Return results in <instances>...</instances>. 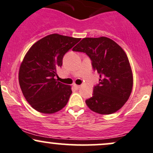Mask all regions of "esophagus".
<instances>
[{"instance_id": "esophagus-1", "label": "esophagus", "mask_w": 153, "mask_h": 153, "mask_svg": "<svg viewBox=\"0 0 153 153\" xmlns=\"http://www.w3.org/2000/svg\"><path fill=\"white\" fill-rule=\"evenodd\" d=\"M73 86L75 87V88H77V89H78V88H80V85H77V84H74Z\"/></svg>"}]
</instances>
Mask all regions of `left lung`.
Masks as SVG:
<instances>
[{
    "mask_svg": "<svg viewBox=\"0 0 153 153\" xmlns=\"http://www.w3.org/2000/svg\"><path fill=\"white\" fill-rule=\"evenodd\" d=\"M73 50L86 53L94 70L100 74V83L85 101L88 108L101 115L120 110L128 100L134 84L133 73L124 50L107 37L85 38Z\"/></svg>",
    "mask_w": 153,
    "mask_h": 153,
    "instance_id": "left-lung-1",
    "label": "left lung"
}]
</instances>
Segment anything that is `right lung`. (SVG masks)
I'll return each mask as SVG.
<instances>
[{"mask_svg":"<svg viewBox=\"0 0 153 153\" xmlns=\"http://www.w3.org/2000/svg\"><path fill=\"white\" fill-rule=\"evenodd\" d=\"M80 38L53 33L35 43L25 54L19 70V83L25 100L37 111L53 114L66 106L70 85L55 79L65 53Z\"/></svg>","mask_w":153,"mask_h":153,"instance_id":"obj_1","label":"right lung"}]
</instances>
